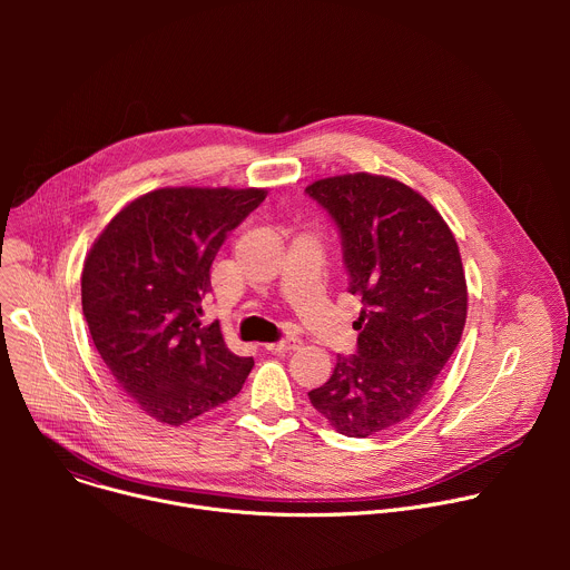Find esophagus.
I'll return each mask as SVG.
<instances>
[{"label":"esophagus","mask_w":570,"mask_h":570,"mask_svg":"<svg viewBox=\"0 0 570 570\" xmlns=\"http://www.w3.org/2000/svg\"><path fill=\"white\" fill-rule=\"evenodd\" d=\"M299 345H302V341L299 338H284V341H277V343H268L266 345V350L268 352H295V350H299Z\"/></svg>","instance_id":"34e87169"}]
</instances>
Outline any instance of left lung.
I'll return each mask as SVG.
<instances>
[{
  "instance_id": "1",
  "label": "left lung",
  "mask_w": 570,
  "mask_h": 570,
  "mask_svg": "<svg viewBox=\"0 0 570 570\" xmlns=\"http://www.w3.org/2000/svg\"><path fill=\"white\" fill-rule=\"evenodd\" d=\"M306 194L336 220L347 291L363 302L356 354L308 399L338 433L370 438L420 409L462 338L460 250L440 212L394 178L334 176Z\"/></svg>"
}]
</instances>
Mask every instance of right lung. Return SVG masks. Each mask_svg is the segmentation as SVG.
<instances>
[{"instance_id":"add662e5","label":"right lung","mask_w":570,"mask_h":570,"mask_svg":"<svg viewBox=\"0 0 570 570\" xmlns=\"http://www.w3.org/2000/svg\"><path fill=\"white\" fill-rule=\"evenodd\" d=\"M266 189L167 187L128 203L99 234L80 275L90 336L119 387L161 424L180 426L236 396L255 361L200 322L209 268Z\"/></svg>"}]
</instances>
